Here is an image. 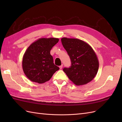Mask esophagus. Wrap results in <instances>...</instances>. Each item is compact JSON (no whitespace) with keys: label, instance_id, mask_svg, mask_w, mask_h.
Here are the masks:
<instances>
[{"label":"esophagus","instance_id":"1","mask_svg":"<svg viewBox=\"0 0 122 122\" xmlns=\"http://www.w3.org/2000/svg\"><path fill=\"white\" fill-rule=\"evenodd\" d=\"M62 67H63V65L61 64V66H60V67H60V69H61L62 68Z\"/></svg>","mask_w":122,"mask_h":122}]
</instances>
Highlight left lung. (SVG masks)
Returning a JSON list of instances; mask_svg holds the SVG:
<instances>
[{
  "label": "left lung",
  "instance_id": "left-lung-1",
  "mask_svg": "<svg viewBox=\"0 0 122 122\" xmlns=\"http://www.w3.org/2000/svg\"><path fill=\"white\" fill-rule=\"evenodd\" d=\"M61 41L71 61V67L63 69L68 78L77 86L91 81L97 75L99 66L93 49L78 39L62 38Z\"/></svg>",
  "mask_w": 122,
  "mask_h": 122
}]
</instances>
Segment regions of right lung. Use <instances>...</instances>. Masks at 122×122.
<instances>
[{"mask_svg": "<svg viewBox=\"0 0 122 122\" xmlns=\"http://www.w3.org/2000/svg\"><path fill=\"white\" fill-rule=\"evenodd\" d=\"M58 41V38H40L27 48L22 64L25 75L31 81L45 83L60 69L50 54L51 49Z\"/></svg>", "mask_w": 122, "mask_h": 122, "instance_id": "add662e5", "label": "right lung"}]
</instances>
